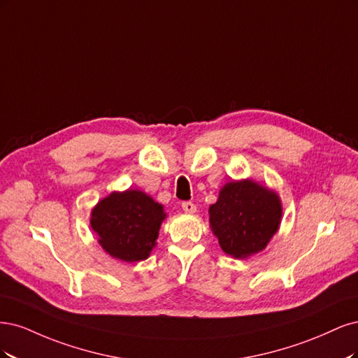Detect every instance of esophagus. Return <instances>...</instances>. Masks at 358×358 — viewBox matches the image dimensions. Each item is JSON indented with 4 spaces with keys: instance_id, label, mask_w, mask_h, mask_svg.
I'll return each instance as SVG.
<instances>
[{
    "instance_id": "esophagus-1",
    "label": "esophagus",
    "mask_w": 358,
    "mask_h": 358,
    "mask_svg": "<svg viewBox=\"0 0 358 358\" xmlns=\"http://www.w3.org/2000/svg\"><path fill=\"white\" fill-rule=\"evenodd\" d=\"M181 208H182V211H186L189 214H193L196 211V205L193 202H190V201H184L181 203Z\"/></svg>"
}]
</instances>
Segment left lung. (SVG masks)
Masks as SVG:
<instances>
[{
  "label": "left lung",
  "mask_w": 358,
  "mask_h": 358,
  "mask_svg": "<svg viewBox=\"0 0 358 358\" xmlns=\"http://www.w3.org/2000/svg\"><path fill=\"white\" fill-rule=\"evenodd\" d=\"M276 193L251 180L227 182L210 206V224L229 256L248 257L266 247L281 222Z\"/></svg>",
  "instance_id": "left-lung-1"
}]
</instances>
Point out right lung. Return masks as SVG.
I'll use <instances>...</instances> for the list:
<instances>
[{
    "label": "right lung",
    "mask_w": 358,
    "mask_h": 358,
    "mask_svg": "<svg viewBox=\"0 0 358 358\" xmlns=\"http://www.w3.org/2000/svg\"><path fill=\"white\" fill-rule=\"evenodd\" d=\"M162 205L140 190L111 193L92 211V229L110 256L123 262L145 260L155 247Z\"/></svg>",
    "instance_id": "right-lung-1"
}]
</instances>
